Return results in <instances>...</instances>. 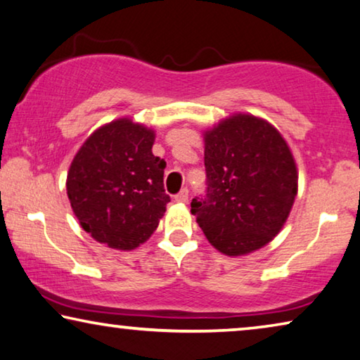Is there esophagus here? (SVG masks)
<instances>
[{
  "mask_svg": "<svg viewBox=\"0 0 360 360\" xmlns=\"http://www.w3.org/2000/svg\"><path fill=\"white\" fill-rule=\"evenodd\" d=\"M174 200L178 202V203H187V202H189V191L182 189V191L178 193V195L174 197Z\"/></svg>",
  "mask_w": 360,
  "mask_h": 360,
  "instance_id": "34e87169",
  "label": "esophagus"
}]
</instances>
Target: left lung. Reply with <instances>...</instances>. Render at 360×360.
Returning <instances> with one entry per match:
<instances>
[{
  "label": "left lung",
  "instance_id": "1",
  "mask_svg": "<svg viewBox=\"0 0 360 360\" xmlns=\"http://www.w3.org/2000/svg\"><path fill=\"white\" fill-rule=\"evenodd\" d=\"M207 193L191 203L208 242L227 256L269 243L287 221L298 192L295 158L282 134L237 113L205 131Z\"/></svg>",
  "mask_w": 360,
  "mask_h": 360
}]
</instances>
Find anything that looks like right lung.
Returning <instances> with one entry per match:
<instances>
[{"instance_id":"obj_1","label":"right lung","mask_w":360,"mask_h":360,"mask_svg":"<svg viewBox=\"0 0 360 360\" xmlns=\"http://www.w3.org/2000/svg\"><path fill=\"white\" fill-rule=\"evenodd\" d=\"M155 133L131 118L96 129L67 174L73 213L94 240L117 250L138 248L167 211V162L152 153Z\"/></svg>"}]
</instances>
